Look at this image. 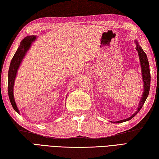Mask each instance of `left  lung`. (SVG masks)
Segmentation results:
<instances>
[{"instance_id": "left-lung-1", "label": "left lung", "mask_w": 159, "mask_h": 159, "mask_svg": "<svg viewBox=\"0 0 159 159\" xmlns=\"http://www.w3.org/2000/svg\"><path fill=\"white\" fill-rule=\"evenodd\" d=\"M134 43H135L136 44L135 48L137 50L139 57L140 66H141V76H142V80L143 83V92L142 93V97H141V98L139 101V105H138L137 111L133 113V116H131L130 117L126 118V119H124V120H121L116 121H111V123L120 124V123L125 122V121H129L130 120H131L132 118L135 116L138 113V112L141 110L145 102H146L148 95H149L150 87V79H151L150 73L149 62H148L146 54L145 53L142 48L140 46V45L139 44V42H138L137 39L134 40Z\"/></svg>"}]
</instances>
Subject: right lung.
<instances>
[{
	"instance_id": "1",
	"label": "right lung",
	"mask_w": 159,
	"mask_h": 159,
	"mask_svg": "<svg viewBox=\"0 0 159 159\" xmlns=\"http://www.w3.org/2000/svg\"><path fill=\"white\" fill-rule=\"evenodd\" d=\"M37 39L35 35H29L24 38L20 42V46L17 49L15 55L11 59L10 63L9 72H8V93L10 102L13 108V109L17 113L20 114V111L18 107L15 102L14 95H13V87H14L15 80L17 76V73L19 67L21 65L22 61L25 58L28 50L31 48L32 43L34 42Z\"/></svg>"
}]
</instances>
